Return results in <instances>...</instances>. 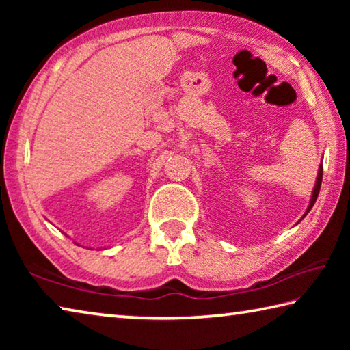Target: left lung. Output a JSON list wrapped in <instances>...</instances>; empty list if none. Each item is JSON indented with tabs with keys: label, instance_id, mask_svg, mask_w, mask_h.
I'll use <instances>...</instances> for the list:
<instances>
[{
	"label": "left lung",
	"instance_id": "left-lung-1",
	"mask_svg": "<svg viewBox=\"0 0 350 350\" xmlns=\"http://www.w3.org/2000/svg\"><path fill=\"white\" fill-rule=\"evenodd\" d=\"M321 180H323V165H319V168H318V176H317V182H315V187H313V191H312V196H310V202H309V206H307V210H306V213H304V216L307 215V213H309L310 210H312V206L315 205V202H317V198H318V193H319V188H321ZM303 216V217H304ZM301 217V219H303ZM299 219V221H301Z\"/></svg>",
	"mask_w": 350,
	"mask_h": 350
}]
</instances>
